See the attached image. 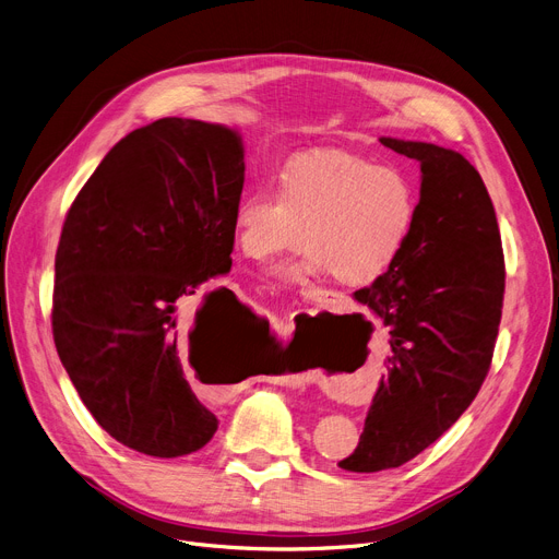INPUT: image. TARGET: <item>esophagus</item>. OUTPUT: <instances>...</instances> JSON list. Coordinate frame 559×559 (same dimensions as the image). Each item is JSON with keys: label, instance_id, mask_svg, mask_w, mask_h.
I'll return each mask as SVG.
<instances>
[{"label": "esophagus", "instance_id": "esophagus-1", "mask_svg": "<svg viewBox=\"0 0 559 559\" xmlns=\"http://www.w3.org/2000/svg\"><path fill=\"white\" fill-rule=\"evenodd\" d=\"M330 290H322V288H311V290H307V300H311V302H326L330 300Z\"/></svg>", "mask_w": 559, "mask_h": 559}]
</instances>
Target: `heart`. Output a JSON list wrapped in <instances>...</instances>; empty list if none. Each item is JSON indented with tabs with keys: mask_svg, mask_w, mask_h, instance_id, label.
I'll return each mask as SVG.
<instances>
[{
	"mask_svg": "<svg viewBox=\"0 0 559 559\" xmlns=\"http://www.w3.org/2000/svg\"><path fill=\"white\" fill-rule=\"evenodd\" d=\"M417 218V191L397 167L347 153L290 159L271 182L248 187L233 210L241 254L264 261L302 243L300 264L275 273L295 280L330 271L345 286L379 280L402 254Z\"/></svg>",
	"mask_w": 559,
	"mask_h": 559,
	"instance_id": "obj_1",
	"label": "heart"
}]
</instances>
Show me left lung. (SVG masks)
<instances>
[{
  "label": "left lung",
  "instance_id": "left-lung-1",
  "mask_svg": "<svg viewBox=\"0 0 559 559\" xmlns=\"http://www.w3.org/2000/svg\"><path fill=\"white\" fill-rule=\"evenodd\" d=\"M419 162L417 218L402 254L354 298L390 326L381 379L358 447L341 469L402 467L461 417L495 354L506 261L480 174L451 148L381 138Z\"/></svg>",
  "mask_w": 559,
  "mask_h": 559
}]
</instances>
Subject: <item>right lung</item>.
<instances>
[{"mask_svg": "<svg viewBox=\"0 0 559 559\" xmlns=\"http://www.w3.org/2000/svg\"><path fill=\"white\" fill-rule=\"evenodd\" d=\"M246 162L237 130L164 117L98 164L62 223L51 330L85 408L117 442L155 457L203 449L218 419L185 364L212 347L229 288L185 302L233 266V210Z\"/></svg>", "mask_w": 559, "mask_h": 559, "instance_id": "1", "label": "right lung"}]
</instances>
